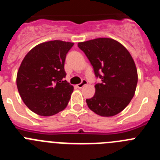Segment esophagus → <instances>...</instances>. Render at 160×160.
<instances>
[{
    "mask_svg": "<svg viewBox=\"0 0 160 160\" xmlns=\"http://www.w3.org/2000/svg\"><path fill=\"white\" fill-rule=\"evenodd\" d=\"M87 80H82V82L81 83H79V84L77 85L78 88H82L83 87H85L86 85H87Z\"/></svg>",
    "mask_w": 160,
    "mask_h": 160,
    "instance_id": "34e87169",
    "label": "esophagus"
}]
</instances>
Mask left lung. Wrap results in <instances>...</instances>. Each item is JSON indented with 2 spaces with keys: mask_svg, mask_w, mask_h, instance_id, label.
Instances as JSON below:
<instances>
[{
  "mask_svg": "<svg viewBox=\"0 0 160 160\" xmlns=\"http://www.w3.org/2000/svg\"><path fill=\"white\" fill-rule=\"evenodd\" d=\"M94 68L97 83L94 97L87 99V106L100 116L111 117L123 111L134 97L138 73L131 53L112 38H96L78 42Z\"/></svg>",
  "mask_w": 160,
  "mask_h": 160,
  "instance_id": "obj_1",
  "label": "left lung"
}]
</instances>
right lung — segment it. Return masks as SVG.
Instances as JSON below:
<instances>
[{
  "label": "right lung",
  "instance_id": "obj_1",
  "mask_svg": "<svg viewBox=\"0 0 160 160\" xmlns=\"http://www.w3.org/2000/svg\"><path fill=\"white\" fill-rule=\"evenodd\" d=\"M73 42L41 43L29 50L17 74V87L24 103L41 116H51L68 105L73 87L64 80L66 53Z\"/></svg>",
  "mask_w": 160,
  "mask_h": 160
}]
</instances>
